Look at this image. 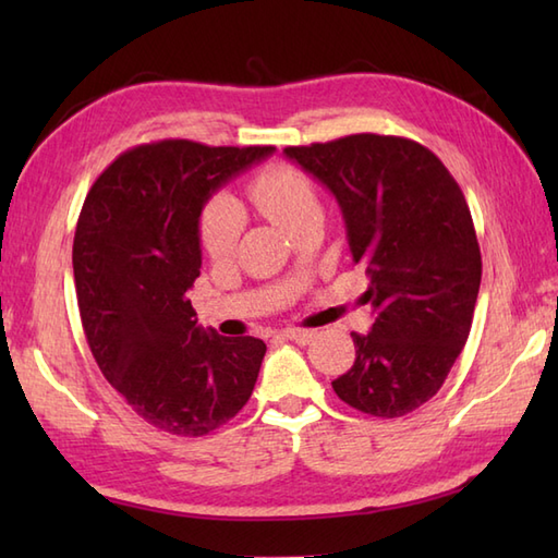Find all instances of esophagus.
Returning a JSON list of instances; mask_svg holds the SVG:
<instances>
[{"instance_id":"34e87169","label":"esophagus","mask_w":558,"mask_h":558,"mask_svg":"<svg viewBox=\"0 0 558 558\" xmlns=\"http://www.w3.org/2000/svg\"><path fill=\"white\" fill-rule=\"evenodd\" d=\"M286 340L298 342V345H310V342L316 338V330H300V328H290V330H282L280 333Z\"/></svg>"}]
</instances>
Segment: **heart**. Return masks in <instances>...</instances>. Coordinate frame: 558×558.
<instances>
[{
    "mask_svg": "<svg viewBox=\"0 0 558 558\" xmlns=\"http://www.w3.org/2000/svg\"><path fill=\"white\" fill-rule=\"evenodd\" d=\"M246 198L282 230L294 232L310 218H322L314 182L300 168L288 162H272L246 182ZM244 228L242 210L230 196H213L201 210L198 236L206 254L216 260L230 258Z\"/></svg>",
    "mask_w": 558,
    "mask_h": 558,
    "instance_id": "heart-1",
    "label": "heart"
}]
</instances>
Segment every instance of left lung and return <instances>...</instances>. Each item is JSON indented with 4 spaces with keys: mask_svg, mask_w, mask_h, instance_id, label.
Here are the masks:
<instances>
[{
    "mask_svg": "<svg viewBox=\"0 0 558 558\" xmlns=\"http://www.w3.org/2000/svg\"><path fill=\"white\" fill-rule=\"evenodd\" d=\"M286 156L336 196L354 264L366 266L369 333L333 381L350 408L402 417L432 400L465 348L482 280L475 225L453 174L402 136L352 134Z\"/></svg>",
    "mask_w": 558,
    "mask_h": 558,
    "instance_id": "8db88e82",
    "label": "left lung"
}]
</instances>
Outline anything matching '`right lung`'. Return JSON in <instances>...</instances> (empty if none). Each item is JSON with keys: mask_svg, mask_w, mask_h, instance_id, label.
I'll return each mask as SVG.
<instances>
[{"mask_svg": "<svg viewBox=\"0 0 558 558\" xmlns=\"http://www.w3.org/2000/svg\"><path fill=\"white\" fill-rule=\"evenodd\" d=\"M272 150L141 144L83 201L71 254L83 333L110 386L160 432L206 436L252 398L266 342L204 330L186 292L201 268L206 201Z\"/></svg>", "mask_w": 558, "mask_h": 558, "instance_id": "1", "label": "right lung"}]
</instances>
